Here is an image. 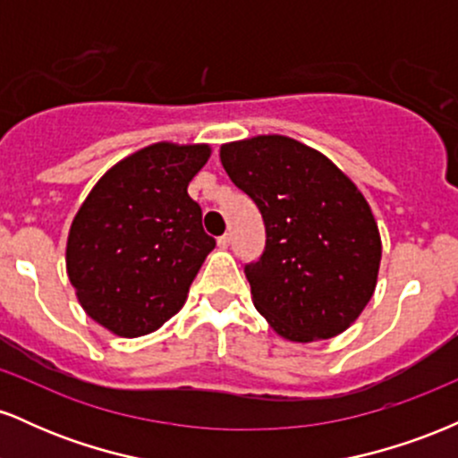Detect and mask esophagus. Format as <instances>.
Returning a JSON list of instances; mask_svg holds the SVG:
<instances>
[{"label": "esophagus", "mask_w": 458, "mask_h": 458, "mask_svg": "<svg viewBox=\"0 0 458 458\" xmlns=\"http://www.w3.org/2000/svg\"><path fill=\"white\" fill-rule=\"evenodd\" d=\"M228 245H230V234L219 236V239H217V247H219V250H228Z\"/></svg>", "instance_id": "obj_1"}]
</instances>
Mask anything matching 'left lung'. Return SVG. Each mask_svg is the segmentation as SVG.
Masks as SVG:
<instances>
[{
  "instance_id": "1",
  "label": "left lung",
  "mask_w": 458,
  "mask_h": 458,
  "mask_svg": "<svg viewBox=\"0 0 458 458\" xmlns=\"http://www.w3.org/2000/svg\"><path fill=\"white\" fill-rule=\"evenodd\" d=\"M219 159L265 222V251L245 267L256 310L291 343L349 329L381 265L379 225L364 193L323 152L286 135L228 141Z\"/></svg>"
}]
</instances>
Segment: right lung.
<instances>
[{
  "instance_id": "right-lung-1",
  "label": "right lung",
  "mask_w": 458,
  "mask_h": 458,
  "mask_svg": "<svg viewBox=\"0 0 458 458\" xmlns=\"http://www.w3.org/2000/svg\"><path fill=\"white\" fill-rule=\"evenodd\" d=\"M208 144L157 141L98 178L72 219L66 273L83 312L120 338L152 334L185 306L215 247L191 178Z\"/></svg>"
}]
</instances>
